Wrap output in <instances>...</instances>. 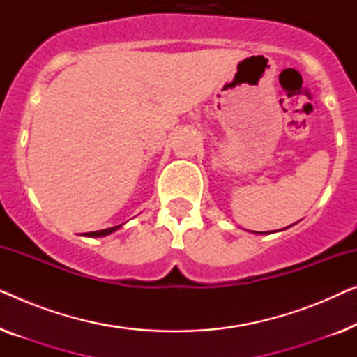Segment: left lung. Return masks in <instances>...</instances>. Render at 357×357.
<instances>
[{"instance_id":"8db88e82","label":"left lung","mask_w":357,"mask_h":357,"mask_svg":"<svg viewBox=\"0 0 357 357\" xmlns=\"http://www.w3.org/2000/svg\"><path fill=\"white\" fill-rule=\"evenodd\" d=\"M257 234H263V232H257Z\"/></svg>"}]
</instances>
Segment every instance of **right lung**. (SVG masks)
<instances>
[{"instance_id":"obj_1","label":"right lung","mask_w":357,"mask_h":357,"mask_svg":"<svg viewBox=\"0 0 357 357\" xmlns=\"http://www.w3.org/2000/svg\"><path fill=\"white\" fill-rule=\"evenodd\" d=\"M119 227L120 226L109 227V229H102V231H96V232H86L84 236L86 237H104V236H109V234H112V232H115Z\"/></svg>"}]
</instances>
